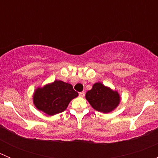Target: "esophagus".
I'll use <instances>...</instances> for the list:
<instances>
[{
	"mask_svg": "<svg viewBox=\"0 0 158 158\" xmlns=\"http://www.w3.org/2000/svg\"><path fill=\"white\" fill-rule=\"evenodd\" d=\"M79 97H81V98H83V97L85 96V92H79Z\"/></svg>",
	"mask_w": 158,
	"mask_h": 158,
	"instance_id": "34e87169",
	"label": "esophagus"
}]
</instances>
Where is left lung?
I'll use <instances>...</instances> for the list:
<instances>
[{"mask_svg":"<svg viewBox=\"0 0 158 158\" xmlns=\"http://www.w3.org/2000/svg\"><path fill=\"white\" fill-rule=\"evenodd\" d=\"M85 98L94 109L102 113L114 111L121 102L118 92L101 82H96L92 85V89L85 94Z\"/></svg>","mask_w":158,"mask_h":158,"instance_id":"8db88e82","label":"left lung"}]
</instances>
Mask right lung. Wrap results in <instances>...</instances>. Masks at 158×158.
Masks as SVG:
<instances>
[{"instance_id": "1", "label": "right lung", "mask_w": 158, "mask_h": 158, "mask_svg": "<svg viewBox=\"0 0 158 158\" xmlns=\"http://www.w3.org/2000/svg\"><path fill=\"white\" fill-rule=\"evenodd\" d=\"M78 95L71 84L55 80L35 89L33 102L39 111L52 116L64 111L70 102Z\"/></svg>"}]
</instances>
